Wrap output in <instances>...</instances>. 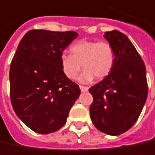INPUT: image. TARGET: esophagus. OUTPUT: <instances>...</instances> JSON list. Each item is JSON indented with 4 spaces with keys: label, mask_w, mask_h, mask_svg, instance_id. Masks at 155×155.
I'll use <instances>...</instances> for the list:
<instances>
[{
    "label": "esophagus",
    "mask_w": 155,
    "mask_h": 155,
    "mask_svg": "<svg viewBox=\"0 0 155 155\" xmlns=\"http://www.w3.org/2000/svg\"><path fill=\"white\" fill-rule=\"evenodd\" d=\"M79 88L81 90L82 93H85V92H87L88 91V87H83V86H79Z\"/></svg>",
    "instance_id": "obj_1"
}]
</instances>
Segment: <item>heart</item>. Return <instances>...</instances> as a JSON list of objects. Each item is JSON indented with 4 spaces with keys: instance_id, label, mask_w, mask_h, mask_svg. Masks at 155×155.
<instances>
[{
    "instance_id": "obj_1",
    "label": "heart",
    "mask_w": 155,
    "mask_h": 155,
    "mask_svg": "<svg viewBox=\"0 0 155 155\" xmlns=\"http://www.w3.org/2000/svg\"><path fill=\"white\" fill-rule=\"evenodd\" d=\"M71 55L62 54L61 68L68 79H76L81 70L80 82L90 83L96 78L101 80L110 73L114 65L115 53L112 45L106 41L79 40L70 46Z\"/></svg>"
}]
</instances>
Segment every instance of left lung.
Returning a JSON list of instances; mask_svg holds the SVG:
<instances>
[{
  "mask_svg": "<svg viewBox=\"0 0 155 155\" xmlns=\"http://www.w3.org/2000/svg\"><path fill=\"white\" fill-rule=\"evenodd\" d=\"M112 45L115 61L110 73L89 89L90 116L100 131L120 135L137 120L145 105L148 86L143 60L126 35L117 30L104 35Z\"/></svg>",
  "mask_w": 155,
  "mask_h": 155,
  "instance_id": "obj_1",
  "label": "left lung"
}]
</instances>
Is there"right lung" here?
I'll return each mask as SVG.
<instances>
[{
  "label": "right lung",
  "instance_id": "1",
  "mask_svg": "<svg viewBox=\"0 0 155 155\" xmlns=\"http://www.w3.org/2000/svg\"><path fill=\"white\" fill-rule=\"evenodd\" d=\"M78 36L74 31L30 30L21 39L10 68V102L33 131L49 134L65 125L80 94L63 74L60 58Z\"/></svg>",
  "mask_w": 155,
  "mask_h": 155
}]
</instances>
